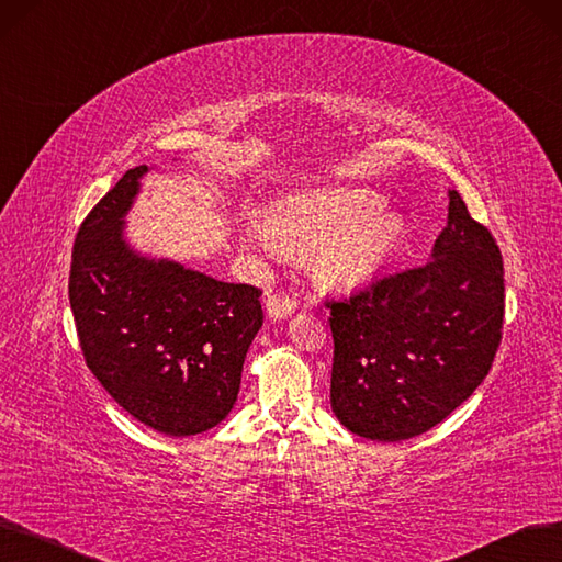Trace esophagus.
Listing matches in <instances>:
<instances>
[{"label":"esophagus","instance_id":"34e87169","mask_svg":"<svg viewBox=\"0 0 562 562\" xmlns=\"http://www.w3.org/2000/svg\"><path fill=\"white\" fill-rule=\"evenodd\" d=\"M265 308L272 318H288L297 308V300L285 293H269L265 300Z\"/></svg>","mask_w":562,"mask_h":562}]
</instances>
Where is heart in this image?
<instances>
[{"mask_svg": "<svg viewBox=\"0 0 562 562\" xmlns=\"http://www.w3.org/2000/svg\"><path fill=\"white\" fill-rule=\"evenodd\" d=\"M367 189H329L285 198L272 218L254 216L244 239L267 256L313 251V269L331 285H355L383 269L406 235L403 218L378 210Z\"/></svg>", "mask_w": 562, "mask_h": 562, "instance_id": "b5f03b06", "label": "heart"}]
</instances>
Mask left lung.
<instances>
[{
  "label": "left lung",
  "instance_id": "8db88e82",
  "mask_svg": "<svg viewBox=\"0 0 562 562\" xmlns=\"http://www.w3.org/2000/svg\"><path fill=\"white\" fill-rule=\"evenodd\" d=\"M450 195L434 258L327 300L331 411L352 434L408 440L477 390L503 339V256L486 226Z\"/></svg>",
  "mask_w": 562,
  "mask_h": 562
}]
</instances>
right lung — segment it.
<instances>
[{
	"mask_svg": "<svg viewBox=\"0 0 562 562\" xmlns=\"http://www.w3.org/2000/svg\"><path fill=\"white\" fill-rule=\"evenodd\" d=\"M145 172L126 170L80 223L69 300L82 357L105 392L156 431L195 436L235 406L262 290L133 254L122 216Z\"/></svg>",
	"mask_w": 562,
	"mask_h": 562,
	"instance_id": "add662e5",
	"label": "right lung"
}]
</instances>
